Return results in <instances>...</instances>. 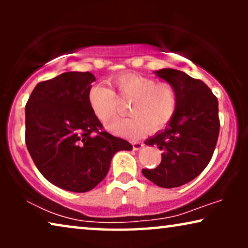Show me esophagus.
<instances>
[{
  "mask_svg": "<svg viewBox=\"0 0 248 248\" xmlns=\"http://www.w3.org/2000/svg\"><path fill=\"white\" fill-rule=\"evenodd\" d=\"M132 147H133L134 150H139V149H141L143 147V143L142 142H139V141H133L132 142Z\"/></svg>",
  "mask_w": 248,
  "mask_h": 248,
  "instance_id": "34e87169",
  "label": "esophagus"
}]
</instances>
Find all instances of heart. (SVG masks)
Segmentation results:
<instances>
[{
	"label": "heart",
	"instance_id": "obj_1",
	"mask_svg": "<svg viewBox=\"0 0 248 248\" xmlns=\"http://www.w3.org/2000/svg\"><path fill=\"white\" fill-rule=\"evenodd\" d=\"M113 84L123 98L132 99L130 118H115L107 124L108 131L124 138H138L149 128L165 127L177 109L178 97L171 84L157 83L151 78L138 73H123L113 79ZM88 104L98 120L106 123L114 116L116 97L113 90L96 84L88 91Z\"/></svg>",
	"mask_w": 248,
	"mask_h": 248
}]
</instances>
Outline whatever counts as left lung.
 <instances>
[{
	"label": "left lung",
	"instance_id": "8db88e82",
	"mask_svg": "<svg viewBox=\"0 0 248 248\" xmlns=\"http://www.w3.org/2000/svg\"><path fill=\"white\" fill-rule=\"evenodd\" d=\"M154 73L175 88L178 105L164 130L145 140L162 154L160 165L142 169V174L160 187H178L201 174L211 160L220 130L218 99L203 81L183 71L161 69Z\"/></svg>",
	"mask_w": 248,
	"mask_h": 248
}]
</instances>
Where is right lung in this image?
Segmentation results:
<instances>
[{
  "mask_svg": "<svg viewBox=\"0 0 248 248\" xmlns=\"http://www.w3.org/2000/svg\"><path fill=\"white\" fill-rule=\"evenodd\" d=\"M96 78L65 72L39 82L26 105V144L47 181L65 191L83 193L106 177L111 158L131 150L123 139L103 131L88 104Z\"/></svg>",
  "mask_w": 248,
  "mask_h": 248,
  "instance_id": "1",
  "label": "right lung"
}]
</instances>
